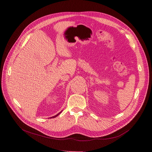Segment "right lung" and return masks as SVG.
<instances>
[{
	"instance_id": "obj_1",
	"label": "right lung",
	"mask_w": 152,
	"mask_h": 152,
	"mask_svg": "<svg viewBox=\"0 0 152 152\" xmlns=\"http://www.w3.org/2000/svg\"><path fill=\"white\" fill-rule=\"evenodd\" d=\"M61 112H60L59 113H58V114H57V115H55V116H52V118H55V117H57V116L58 115H59V114H60V113H61Z\"/></svg>"
}]
</instances>
